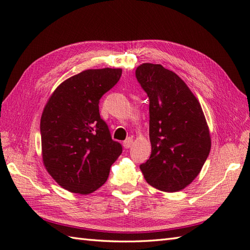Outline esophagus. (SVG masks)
Listing matches in <instances>:
<instances>
[{
  "label": "esophagus",
  "mask_w": 250,
  "mask_h": 250,
  "mask_svg": "<svg viewBox=\"0 0 250 250\" xmlns=\"http://www.w3.org/2000/svg\"><path fill=\"white\" fill-rule=\"evenodd\" d=\"M132 144H133V140H132L131 137H128V139L124 142V147L125 149H129V148L132 146Z\"/></svg>",
  "instance_id": "34e87169"
}]
</instances>
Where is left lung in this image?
Wrapping results in <instances>:
<instances>
[{
  "instance_id": "1",
  "label": "left lung",
  "mask_w": 250,
  "mask_h": 250,
  "mask_svg": "<svg viewBox=\"0 0 250 250\" xmlns=\"http://www.w3.org/2000/svg\"><path fill=\"white\" fill-rule=\"evenodd\" d=\"M137 82L149 98L151 155L140 166L146 182L176 192L193 182L209 155V129L201 104L177 74L143 63Z\"/></svg>"
}]
</instances>
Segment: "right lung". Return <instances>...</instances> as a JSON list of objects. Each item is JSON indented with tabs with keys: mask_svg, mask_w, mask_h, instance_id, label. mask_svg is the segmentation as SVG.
I'll list each match as a JSON object with an SVG mask.
<instances>
[{
	"mask_svg": "<svg viewBox=\"0 0 250 250\" xmlns=\"http://www.w3.org/2000/svg\"><path fill=\"white\" fill-rule=\"evenodd\" d=\"M121 68L86 70L60 83L41 118L42 157L50 176L70 192L89 194L108 178L122 152L101 119L102 95L120 79Z\"/></svg>",
	"mask_w": 250,
	"mask_h": 250,
	"instance_id": "obj_1",
	"label": "right lung"
}]
</instances>
